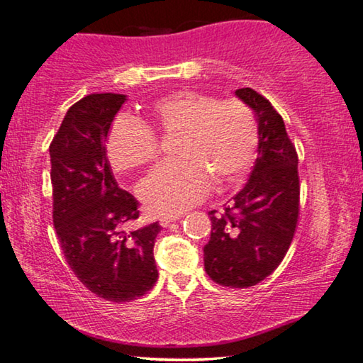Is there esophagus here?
Masks as SVG:
<instances>
[{"label":"esophagus","mask_w":363,"mask_h":363,"mask_svg":"<svg viewBox=\"0 0 363 363\" xmlns=\"http://www.w3.org/2000/svg\"><path fill=\"white\" fill-rule=\"evenodd\" d=\"M178 218H182L180 213H165V216L159 218V223H160V227L165 228V227H169L172 222H177Z\"/></svg>","instance_id":"obj_1"}]
</instances>
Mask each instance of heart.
Instances as JSON below:
<instances>
[{"label": "heart", "instance_id": "b5f03b06", "mask_svg": "<svg viewBox=\"0 0 363 363\" xmlns=\"http://www.w3.org/2000/svg\"><path fill=\"white\" fill-rule=\"evenodd\" d=\"M146 125L177 133L178 159L157 165L140 186V198L154 212H178L199 201L211 188L233 183L246 174L257 146L252 112L240 101H220L183 90L165 94L146 109ZM106 152L117 172L150 164L157 140L145 123L118 117L106 140Z\"/></svg>", "mask_w": 363, "mask_h": 363}]
</instances>
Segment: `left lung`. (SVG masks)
I'll return each instance as SVG.
<instances>
[{
    "label": "left lung",
    "instance_id": "8db88e82",
    "mask_svg": "<svg viewBox=\"0 0 363 363\" xmlns=\"http://www.w3.org/2000/svg\"><path fill=\"white\" fill-rule=\"evenodd\" d=\"M235 94L257 122V159L247 183L220 216L209 212L204 269L222 286L249 288L272 275L293 241L299 217L298 154L269 99L252 88Z\"/></svg>",
    "mask_w": 363,
    "mask_h": 363
}]
</instances>
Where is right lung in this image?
<instances>
[{
    "label": "right lung",
    "instance_id": "1",
    "mask_svg": "<svg viewBox=\"0 0 363 363\" xmlns=\"http://www.w3.org/2000/svg\"><path fill=\"white\" fill-rule=\"evenodd\" d=\"M125 94L93 93L67 111L50 146L52 222L74 275L98 298L130 302L145 296L159 273L157 222L128 230L138 203L118 188L106 157L111 123Z\"/></svg>",
    "mask_w": 363,
    "mask_h": 363
}]
</instances>
